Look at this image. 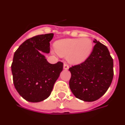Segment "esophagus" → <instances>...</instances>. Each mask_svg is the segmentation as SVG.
<instances>
[{
	"mask_svg": "<svg viewBox=\"0 0 125 125\" xmlns=\"http://www.w3.org/2000/svg\"><path fill=\"white\" fill-rule=\"evenodd\" d=\"M63 68H64V69H66V70H67V69H69V65L66 63V62H64V63Z\"/></svg>",
	"mask_w": 125,
	"mask_h": 125,
	"instance_id": "1",
	"label": "esophagus"
}]
</instances>
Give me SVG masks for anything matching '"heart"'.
<instances>
[{
    "label": "heart",
    "instance_id": "b5f03b06",
    "mask_svg": "<svg viewBox=\"0 0 125 125\" xmlns=\"http://www.w3.org/2000/svg\"><path fill=\"white\" fill-rule=\"evenodd\" d=\"M55 49L59 54L67 56L73 63L84 61L91 54L93 43L88 37L61 39L55 43Z\"/></svg>",
    "mask_w": 125,
    "mask_h": 125
}]
</instances>
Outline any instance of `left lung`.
Wrapping results in <instances>:
<instances>
[{"mask_svg":"<svg viewBox=\"0 0 125 125\" xmlns=\"http://www.w3.org/2000/svg\"><path fill=\"white\" fill-rule=\"evenodd\" d=\"M93 50L82 63L71 66L69 88L74 95L88 102L104 94L113 78V59L106 46L94 39Z\"/></svg>","mask_w":125,"mask_h":125,"instance_id":"8db88e82","label":"left lung"}]
</instances>
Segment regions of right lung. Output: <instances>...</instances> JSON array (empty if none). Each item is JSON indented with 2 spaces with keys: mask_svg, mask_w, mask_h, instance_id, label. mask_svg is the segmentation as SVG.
<instances>
[{
  "mask_svg": "<svg viewBox=\"0 0 125 125\" xmlns=\"http://www.w3.org/2000/svg\"><path fill=\"white\" fill-rule=\"evenodd\" d=\"M53 36L50 33L28 39L14 53L11 65L13 83L26 101L37 103L47 99L63 69L62 62L52 64L39 52H49Z\"/></svg>",
  "mask_w": 125,
  "mask_h": 125,
  "instance_id": "right-lung-1",
  "label": "right lung"
}]
</instances>
